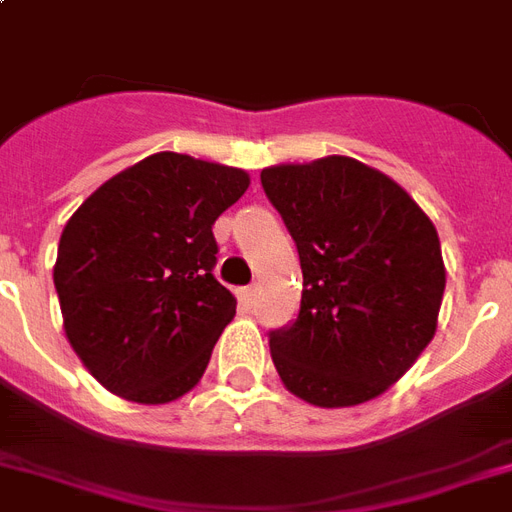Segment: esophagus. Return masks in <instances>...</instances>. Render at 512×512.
<instances>
[{"instance_id":"esophagus-1","label":"esophagus","mask_w":512,"mask_h":512,"mask_svg":"<svg viewBox=\"0 0 512 512\" xmlns=\"http://www.w3.org/2000/svg\"><path fill=\"white\" fill-rule=\"evenodd\" d=\"M255 295H257V287H244V290L239 292L241 306H244V308L255 306Z\"/></svg>"}]
</instances>
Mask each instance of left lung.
<instances>
[{"label": "left lung", "mask_w": 512, "mask_h": 512, "mask_svg": "<svg viewBox=\"0 0 512 512\" xmlns=\"http://www.w3.org/2000/svg\"><path fill=\"white\" fill-rule=\"evenodd\" d=\"M298 247V319L271 330L273 365L319 408L373 400L435 335L446 268L435 225L381 171L343 155L260 171Z\"/></svg>", "instance_id": "8db88e82"}]
</instances>
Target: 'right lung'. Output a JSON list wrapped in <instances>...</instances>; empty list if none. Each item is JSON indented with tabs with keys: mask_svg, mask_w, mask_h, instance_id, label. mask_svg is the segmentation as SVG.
Here are the masks:
<instances>
[{
	"mask_svg": "<svg viewBox=\"0 0 512 512\" xmlns=\"http://www.w3.org/2000/svg\"><path fill=\"white\" fill-rule=\"evenodd\" d=\"M247 187V171L155 152L69 217L53 284L66 338L109 392L161 405L204 376L236 314L212 225Z\"/></svg>",
	"mask_w": 512,
	"mask_h": 512,
	"instance_id": "1",
	"label": "right lung"
}]
</instances>
